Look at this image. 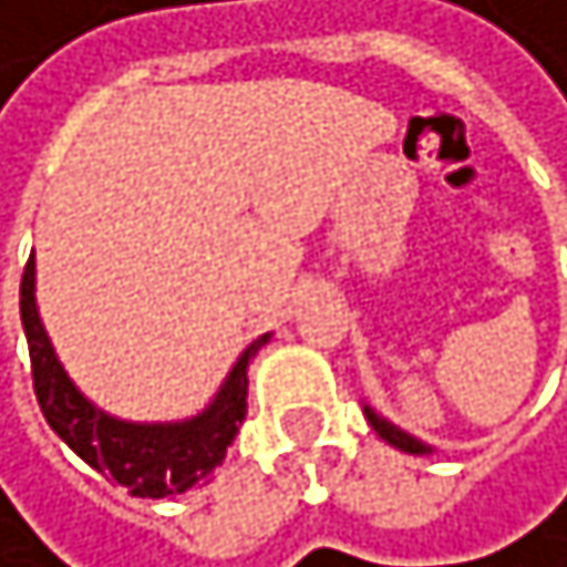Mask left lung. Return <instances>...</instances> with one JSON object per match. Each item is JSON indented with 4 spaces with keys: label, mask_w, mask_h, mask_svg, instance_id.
Here are the masks:
<instances>
[{
    "label": "left lung",
    "mask_w": 567,
    "mask_h": 567,
    "mask_svg": "<svg viewBox=\"0 0 567 567\" xmlns=\"http://www.w3.org/2000/svg\"><path fill=\"white\" fill-rule=\"evenodd\" d=\"M363 419L370 422V429H374L388 445H394V449H401V452H408V455H432V445H429V442H422V439H415V435H408L404 429H398L394 422H388L384 415H378V411L370 408V404H363Z\"/></svg>",
    "instance_id": "obj_1"
}]
</instances>
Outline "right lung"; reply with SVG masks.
I'll return each instance as SVG.
<instances>
[{
  "label": "right lung",
  "mask_w": 567,
  "mask_h": 567,
  "mask_svg": "<svg viewBox=\"0 0 567 567\" xmlns=\"http://www.w3.org/2000/svg\"><path fill=\"white\" fill-rule=\"evenodd\" d=\"M19 316L30 343L33 388L47 425L68 442L81 460L112 476L132 496L163 499L204 483L227 455L248 415V363L271 340V333L251 340L237 357L230 374L217 388L214 401L183 422H125L87 401L63 370L37 309V261H27L19 286Z\"/></svg>",
  "instance_id": "add662e5"
}]
</instances>
